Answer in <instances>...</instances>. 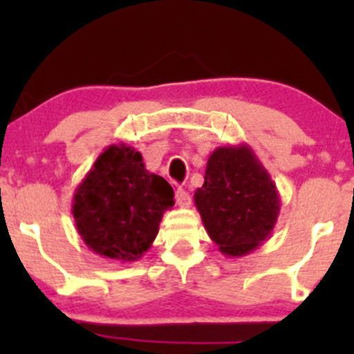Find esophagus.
Listing matches in <instances>:
<instances>
[{"label": "esophagus", "instance_id": "34e87169", "mask_svg": "<svg viewBox=\"0 0 354 354\" xmlns=\"http://www.w3.org/2000/svg\"><path fill=\"white\" fill-rule=\"evenodd\" d=\"M176 203L180 207H183V209L190 207L192 197H190V195H188L187 190H183V188H178V190H176Z\"/></svg>", "mask_w": 354, "mask_h": 354}]
</instances>
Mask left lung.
Instances as JSON below:
<instances>
[{
    "instance_id": "obj_1",
    "label": "left lung",
    "mask_w": 354,
    "mask_h": 354,
    "mask_svg": "<svg viewBox=\"0 0 354 354\" xmlns=\"http://www.w3.org/2000/svg\"><path fill=\"white\" fill-rule=\"evenodd\" d=\"M210 240L226 257H243L272 234L281 197L270 174L246 144L217 147L194 195Z\"/></svg>"
}]
</instances>
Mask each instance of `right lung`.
Instances as JSON below:
<instances>
[{
    "instance_id": "1",
    "label": "right lung",
    "mask_w": 354,
    "mask_h": 354,
    "mask_svg": "<svg viewBox=\"0 0 354 354\" xmlns=\"http://www.w3.org/2000/svg\"><path fill=\"white\" fill-rule=\"evenodd\" d=\"M174 192L164 178L149 173L133 147L109 145L99 154L73 195L75 226L94 253L135 262L154 243Z\"/></svg>"
}]
</instances>
